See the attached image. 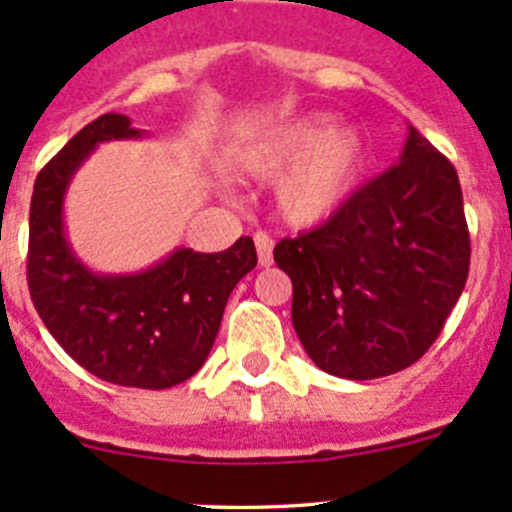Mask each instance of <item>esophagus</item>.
Wrapping results in <instances>:
<instances>
[{
  "label": "esophagus",
  "mask_w": 512,
  "mask_h": 512,
  "mask_svg": "<svg viewBox=\"0 0 512 512\" xmlns=\"http://www.w3.org/2000/svg\"><path fill=\"white\" fill-rule=\"evenodd\" d=\"M255 247H257V260L262 267L272 265V237L265 232H255Z\"/></svg>",
  "instance_id": "obj_1"
}]
</instances>
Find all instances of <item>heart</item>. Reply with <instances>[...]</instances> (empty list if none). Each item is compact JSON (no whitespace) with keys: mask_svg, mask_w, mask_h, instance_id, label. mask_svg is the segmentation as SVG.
<instances>
[{"mask_svg":"<svg viewBox=\"0 0 512 512\" xmlns=\"http://www.w3.org/2000/svg\"><path fill=\"white\" fill-rule=\"evenodd\" d=\"M329 113H304L277 131L247 143L235 168L247 178H277V208L294 227H317L344 208L366 165L364 136L334 126Z\"/></svg>","mask_w":512,"mask_h":512,"instance_id":"obj_1","label":"heart"}]
</instances>
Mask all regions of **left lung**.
<instances>
[{"label":"left lung","instance_id":"8db88e82","mask_svg":"<svg viewBox=\"0 0 512 512\" xmlns=\"http://www.w3.org/2000/svg\"><path fill=\"white\" fill-rule=\"evenodd\" d=\"M275 262L319 369L352 381L406 369L436 342L468 280L456 168L409 126L399 160L327 223L277 242Z\"/></svg>","mask_w":512,"mask_h":512}]
</instances>
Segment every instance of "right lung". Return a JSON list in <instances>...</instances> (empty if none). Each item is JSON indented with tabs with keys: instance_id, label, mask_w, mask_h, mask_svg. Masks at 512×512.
Here are the masks:
<instances>
[{
	"instance_id": "right-lung-1",
	"label": "right lung",
	"mask_w": 512,
	"mask_h": 512,
	"mask_svg": "<svg viewBox=\"0 0 512 512\" xmlns=\"http://www.w3.org/2000/svg\"><path fill=\"white\" fill-rule=\"evenodd\" d=\"M146 133L123 113L81 128L36 175L29 210L27 280L34 307L66 354L103 381L170 389L208 359L230 292L255 270L252 237L223 252L175 247L148 270L103 275L81 262L66 237L64 200L98 143Z\"/></svg>"
}]
</instances>
